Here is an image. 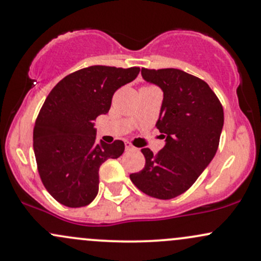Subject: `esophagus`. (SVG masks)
<instances>
[{"instance_id":"1","label":"esophagus","mask_w":261,"mask_h":261,"mask_svg":"<svg viewBox=\"0 0 261 261\" xmlns=\"http://www.w3.org/2000/svg\"><path fill=\"white\" fill-rule=\"evenodd\" d=\"M125 148H126V151H133V149H135V147L130 142H125Z\"/></svg>"}]
</instances>
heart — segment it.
<instances>
[{"instance_id": "b5f03b06", "label": "heart", "mask_w": 261, "mask_h": 261, "mask_svg": "<svg viewBox=\"0 0 261 261\" xmlns=\"http://www.w3.org/2000/svg\"><path fill=\"white\" fill-rule=\"evenodd\" d=\"M147 87H149V86H147Z\"/></svg>"}]
</instances>
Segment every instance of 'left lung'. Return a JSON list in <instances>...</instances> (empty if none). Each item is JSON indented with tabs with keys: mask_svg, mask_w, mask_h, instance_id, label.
Wrapping results in <instances>:
<instances>
[{
	"mask_svg": "<svg viewBox=\"0 0 261 261\" xmlns=\"http://www.w3.org/2000/svg\"><path fill=\"white\" fill-rule=\"evenodd\" d=\"M141 73L163 91L155 126L166 146L155 154L141 149L146 164L130 179L146 195L169 200L185 193L216 154L223 108L205 81L178 68H142Z\"/></svg>",
	"mask_w": 261,
	"mask_h": 261,
	"instance_id": "obj_1",
	"label": "left lung"
}]
</instances>
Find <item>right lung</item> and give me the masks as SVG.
Wrapping results in <instances>:
<instances>
[{"instance_id":"right-lung-1","label":"right lung","mask_w":261,"mask_h":261,"mask_svg":"<svg viewBox=\"0 0 261 261\" xmlns=\"http://www.w3.org/2000/svg\"><path fill=\"white\" fill-rule=\"evenodd\" d=\"M139 73L140 67L89 66L67 74L49 93L35 120L33 147L41 181L58 202L83 207L97 196L100 166L120 157L125 145L97 143L94 120Z\"/></svg>"}]
</instances>
